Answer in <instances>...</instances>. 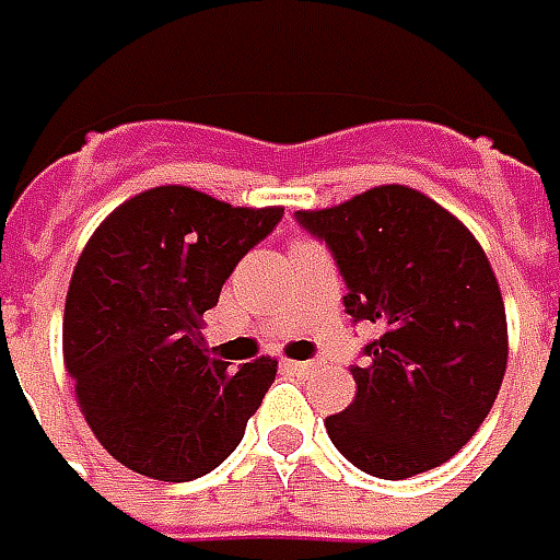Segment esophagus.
I'll list each match as a JSON object with an SVG mask.
<instances>
[{"label": "esophagus", "mask_w": 560, "mask_h": 560, "mask_svg": "<svg viewBox=\"0 0 560 560\" xmlns=\"http://www.w3.org/2000/svg\"><path fill=\"white\" fill-rule=\"evenodd\" d=\"M323 359H311V362H283V368H287V371H292V374H313V371H316V368H323Z\"/></svg>", "instance_id": "obj_1"}]
</instances>
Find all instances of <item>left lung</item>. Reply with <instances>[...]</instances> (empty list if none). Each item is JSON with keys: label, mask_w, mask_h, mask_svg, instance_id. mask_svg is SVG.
Returning <instances> with one entry per match:
<instances>
[{"label": "left lung", "mask_w": 560, "mask_h": 560, "mask_svg": "<svg viewBox=\"0 0 560 560\" xmlns=\"http://www.w3.org/2000/svg\"><path fill=\"white\" fill-rule=\"evenodd\" d=\"M295 220L331 249L352 323L380 331L350 368L352 404L325 419L337 452L380 479L450 462L486 422L506 371V313L477 237L398 184Z\"/></svg>", "instance_id": "8db88e82"}]
</instances>
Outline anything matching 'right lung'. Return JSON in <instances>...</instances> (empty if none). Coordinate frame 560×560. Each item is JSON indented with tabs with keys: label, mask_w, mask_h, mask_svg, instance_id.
I'll list each match as a JSON object with an SVG mask.
<instances>
[{
	"label": "right lung",
	"mask_w": 560,
	"mask_h": 560,
	"mask_svg": "<svg viewBox=\"0 0 560 560\" xmlns=\"http://www.w3.org/2000/svg\"><path fill=\"white\" fill-rule=\"evenodd\" d=\"M283 208L156 186L110 213L71 273L62 355L98 443L135 474L189 482L235 452L277 362L205 355L201 316Z\"/></svg>",
	"instance_id": "1"
}]
</instances>
